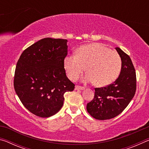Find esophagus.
Here are the masks:
<instances>
[{
  "instance_id": "1",
  "label": "esophagus",
  "mask_w": 149,
  "mask_h": 149,
  "mask_svg": "<svg viewBox=\"0 0 149 149\" xmlns=\"http://www.w3.org/2000/svg\"><path fill=\"white\" fill-rule=\"evenodd\" d=\"M75 90H84L85 89V87L82 86H79V85H76L75 87Z\"/></svg>"
}]
</instances>
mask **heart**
<instances>
[{"mask_svg": "<svg viewBox=\"0 0 149 149\" xmlns=\"http://www.w3.org/2000/svg\"><path fill=\"white\" fill-rule=\"evenodd\" d=\"M122 67V60L116 50L99 42L81 46L76 56H68L64 60V68L70 79L76 80L86 68L88 72L84 79L95 82L99 87H105L114 81Z\"/></svg>", "mask_w": 149, "mask_h": 149, "instance_id": "1", "label": "heart"}]
</instances>
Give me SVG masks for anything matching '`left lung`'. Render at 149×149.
I'll return each instance as SVG.
<instances>
[{
    "instance_id": "1",
    "label": "left lung",
    "mask_w": 149,
    "mask_h": 149,
    "mask_svg": "<svg viewBox=\"0 0 149 149\" xmlns=\"http://www.w3.org/2000/svg\"><path fill=\"white\" fill-rule=\"evenodd\" d=\"M122 60L121 72L115 81L106 87L95 88V97L87 103L89 114L99 120L113 118L127 107L137 88L135 70L132 60L119 47H116Z\"/></svg>"
}]
</instances>
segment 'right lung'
I'll return each mask as SVG.
<instances>
[{
  "label": "right lung",
  "mask_w": 149,
  "mask_h": 149,
  "mask_svg": "<svg viewBox=\"0 0 149 149\" xmlns=\"http://www.w3.org/2000/svg\"><path fill=\"white\" fill-rule=\"evenodd\" d=\"M67 41L42 39L25 49L17 62L15 91L24 107L37 116L56 114L64 104V93L74 89L64 68Z\"/></svg>",
  "instance_id": "add662e5"
}]
</instances>
